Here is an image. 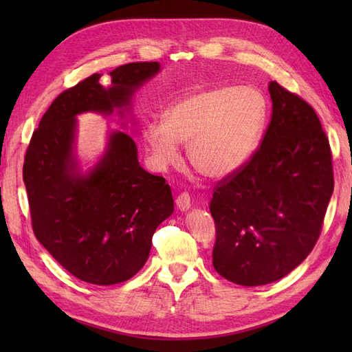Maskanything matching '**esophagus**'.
Here are the masks:
<instances>
[{"instance_id": "esophagus-1", "label": "esophagus", "mask_w": 352, "mask_h": 352, "mask_svg": "<svg viewBox=\"0 0 352 352\" xmlns=\"http://www.w3.org/2000/svg\"><path fill=\"white\" fill-rule=\"evenodd\" d=\"M175 204H177L178 208H180L182 212L189 210V208H190V195H189V193L188 192H182L180 195L177 197Z\"/></svg>"}]
</instances>
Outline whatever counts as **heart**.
<instances>
[{"label": "heart", "mask_w": 352, "mask_h": 352, "mask_svg": "<svg viewBox=\"0 0 352 352\" xmlns=\"http://www.w3.org/2000/svg\"><path fill=\"white\" fill-rule=\"evenodd\" d=\"M267 121V102L251 86H216L172 104L166 121L149 122L145 138L160 168L175 163L180 145L198 174L213 180L233 175L251 159Z\"/></svg>", "instance_id": "heart-1"}]
</instances>
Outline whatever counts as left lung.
Masks as SVG:
<instances>
[{
	"label": "left lung",
	"instance_id": "obj_1",
	"mask_svg": "<svg viewBox=\"0 0 352 352\" xmlns=\"http://www.w3.org/2000/svg\"><path fill=\"white\" fill-rule=\"evenodd\" d=\"M271 122L260 146L213 189V266L241 286L283 278L309 256L334 189L330 142L300 95L269 83Z\"/></svg>",
	"mask_w": 352,
	"mask_h": 352
}]
</instances>
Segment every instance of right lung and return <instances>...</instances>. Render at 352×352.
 Masks as SVG:
<instances>
[{"label":"right lung","mask_w":352,"mask_h":352,"mask_svg":"<svg viewBox=\"0 0 352 352\" xmlns=\"http://www.w3.org/2000/svg\"><path fill=\"white\" fill-rule=\"evenodd\" d=\"M159 69L157 62L122 65L110 72L109 89L92 74L51 102L30 139L22 178L34 236L81 281L130 280L148 260L157 227L174 212L169 184L142 169L129 134H110L106 155L89 175L78 174L72 155L78 113H111Z\"/></svg>","instance_id":"obj_1"}]
</instances>
